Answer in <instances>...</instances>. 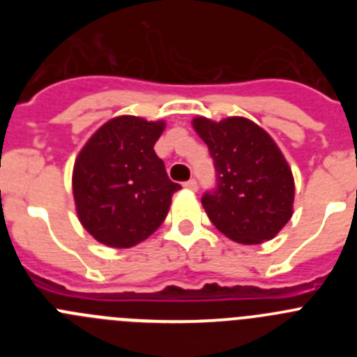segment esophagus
<instances>
[{"instance_id":"obj_1","label":"esophagus","mask_w":357,"mask_h":357,"mask_svg":"<svg viewBox=\"0 0 357 357\" xmlns=\"http://www.w3.org/2000/svg\"><path fill=\"white\" fill-rule=\"evenodd\" d=\"M184 188L189 189V191H197L198 184H197V181H193V178H191V181L184 182Z\"/></svg>"}]
</instances>
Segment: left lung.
Here are the masks:
<instances>
[{
  "mask_svg": "<svg viewBox=\"0 0 357 357\" xmlns=\"http://www.w3.org/2000/svg\"><path fill=\"white\" fill-rule=\"evenodd\" d=\"M193 128L216 168V191L202 197L213 225L241 245L275 238L293 216L295 181L272 135L241 116L222 121L198 116Z\"/></svg>",
  "mask_w": 357,
  "mask_h": 357,
  "instance_id": "1",
  "label": "left lung"
}]
</instances>
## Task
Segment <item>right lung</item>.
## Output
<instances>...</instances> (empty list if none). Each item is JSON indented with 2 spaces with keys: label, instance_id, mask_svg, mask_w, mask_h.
<instances>
[{
  "label": "right lung",
  "instance_id": "1",
  "mask_svg": "<svg viewBox=\"0 0 357 357\" xmlns=\"http://www.w3.org/2000/svg\"><path fill=\"white\" fill-rule=\"evenodd\" d=\"M166 123L118 116L98 128L73 166V197L84 229L112 248L139 245L164 222L181 185L157 157Z\"/></svg>",
  "mask_w": 357,
  "mask_h": 357
}]
</instances>
